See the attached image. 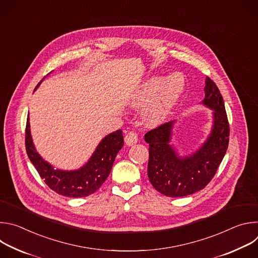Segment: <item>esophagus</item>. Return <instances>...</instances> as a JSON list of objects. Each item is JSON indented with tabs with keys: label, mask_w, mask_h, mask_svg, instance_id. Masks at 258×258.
<instances>
[{
	"label": "esophagus",
	"mask_w": 258,
	"mask_h": 258,
	"mask_svg": "<svg viewBox=\"0 0 258 258\" xmlns=\"http://www.w3.org/2000/svg\"><path fill=\"white\" fill-rule=\"evenodd\" d=\"M124 142L128 146H132V145L136 144L138 142V134L134 131L128 132L124 137Z\"/></svg>",
	"instance_id": "1"
}]
</instances>
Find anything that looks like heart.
Instances as JSON below:
<instances>
[{
  "mask_svg": "<svg viewBox=\"0 0 258 258\" xmlns=\"http://www.w3.org/2000/svg\"><path fill=\"white\" fill-rule=\"evenodd\" d=\"M177 76H172L167 79L163 85V81L159 78H153L147 82L142 90L138 92L134 98V105L136 107L149 106L158 99L150 107L146 115L147 122L150 124H157L161 122L170 112L171 108L175 104L179 94L183 88V82L175 81Z\"/></svg>",
  "mask_w": 258,
  "mask_h": 258,
  "instance_id": "1",
  "label": "heart"
}]
</instances>
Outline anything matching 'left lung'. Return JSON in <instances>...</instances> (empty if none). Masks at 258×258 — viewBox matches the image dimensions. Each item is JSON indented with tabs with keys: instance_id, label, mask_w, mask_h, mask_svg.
<instances>
[{
	"instance_id": "obj_1",
	"label": "left lung",
	"mask_w": 258,
	"mask_h": 258,
	"mask_svg": "<svg viewBox=\"0 0 258 258\" xmlns=\"http://www.w3.org/2000/svg\"><path fill=\"white\" fill-rule=\"evenodd\" d=\"M203 103L214 110L210 137L191 157L180 159L168 145L172 122H165L147 132L149 144L148 177L152 186L168 197H183L204 189L213 178L227 152L230 124L222 94L214 82L206 78Z\"/></svg>"
}]
</instances>
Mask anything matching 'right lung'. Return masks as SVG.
Segmentation results:
<instances>
[{
  "label": "right lung",
  "mask_w": 258,
  "mask_h": 258,
  "mask_svg": "<svg viewBox=\"0 0 258 258\" xmlns=\"http://www.w3.org/2000/svg\"><path fill=\"white\" fill-rule=\"evenodd\" d=\"M122 146L123 135L122 131L118 130L102 140L92 158L84 167L76 171L58 170L43 160L35 151L30 137L28 118L26 120L25 149L28 158L47 186L62 196L80 198L95 193L108 177Z\"/></svg>",
  "instance_id": "obj_1"
}]
</instances>
